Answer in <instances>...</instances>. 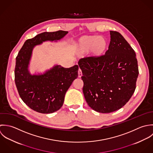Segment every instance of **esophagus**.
<instances>
[{"instance_id": "obj_1", "label": "esophagus", "mask_w": 153, "mask_h": 153, "mask_svg": "<svg viewBox=\"0 0 153 153\" xmlns=\"http://www.w3.org/2000/svg\"><path fill=\"white\" fill-rule=\"evenodd\" d=\"M82 76V71L80 68H79V70H78V77H81Z\"/></svg>"}]
</instances>
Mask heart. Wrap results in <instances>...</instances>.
<instances>
[{"label":"heart","mask_w":153,"mask_h":153,"mask_svg":"<svg viewBox=\"0 0 153 153\" xmlns=\"http://www.w3.org/2000/svg\"><path fill=\"white\" fill-rule=\"evenodd\" d=\"M108 48V42L103 36L96 35H83L75 44L77 52L85 54L90 51L91 56L94 58H100L103 56Z\"/></svg>","instance_id":"heart-1"}]
</instances>
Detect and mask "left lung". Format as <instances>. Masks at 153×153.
I'll use <instances>...</instances> for the list:
<instances>
[{"label":"left lung","instance_id":"8db88e82","mask_svg":"<svg viewBox=\"0 0 153 153\" xmlns=\"http://www.w3.org/2000/svg\"><path fill=\"white\" fill-rule=\"evenodd\" d=\"M105 55L78 62L86 101L92 109L103 114L117 111L129 101L139 74L134 50L118 32L111 31Z\"/></svg>","mask_w":153,"mask_h":153}]
</instances>
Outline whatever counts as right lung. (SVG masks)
<instances>
[{"label":"right lung","instance_id":"add662e5","mask_svg":"<svg viewBox=\"0 0 153 153\" xmlns=\"http://www.w3.org/2000/svg\"><path fill=\"white\" fill-rule=\"evenodd\" d=\"M67 31L44 32L27 39L16 58L15 82L23 102L32 110L51 114L62 106L65 93L78 77L79 66L64 68L56 65L44 74L32 75L28 70L32 50L35 45L47 41L61 39Z\"/></svg>","mask_w":153,"mask_h":153}]
</instances>
